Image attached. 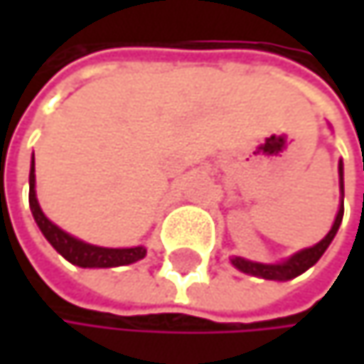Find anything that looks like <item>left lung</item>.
<instances>
[{
    "label": "left lung",
    "instance_id": "8db88e82",
    "mask_svg": "<svg viewBox=\"0 0 364 364\" xmlns=\"http://www.w3.org/2000/svg\"><path fill=\"white\" fill-rule=\"evenodd\" d=\"M339 191H341V206L337 210L333 228L328 230V234L318 245H314L310 249H304V251L295 253L293 257H289V259H284L280 263H257V261H249V259H242V257H232L234 267H238L245 274L265 278V280H291V278L304 274L306 269H310L327 251L328 245L333 242V238H335V234H337V230L341 225V219H343V164L341 162H339Z\"/></svg>",
    "mask_w": 364,
    "mask_h": 364
}]
</instances>
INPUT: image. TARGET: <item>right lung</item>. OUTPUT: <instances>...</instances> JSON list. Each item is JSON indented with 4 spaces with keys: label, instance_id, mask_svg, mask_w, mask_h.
<instances>
[{
    "label": "right lung",
    "instance_id": "add662e5",
    "mask_svg": "<svg viewBox=\"0 0 364 364\" xmlns=\"http://www.w3.org/2000/svg\"><path fill=\"white\" fill-rule=\"evenodd\" d=\"M29 206L33 213L37 228L46 236V240L63 255L67 261L80 267H117V265H128L139 259H143L147 249L145 247H132V249H105V247H95L84 240H77L75 236L63 232L58 225H54L39 208L36 196V158L31 160V173H29Z\"/></svg>",
    "mask_w": 364,
    "mask_h": 364
}]
</instances>
